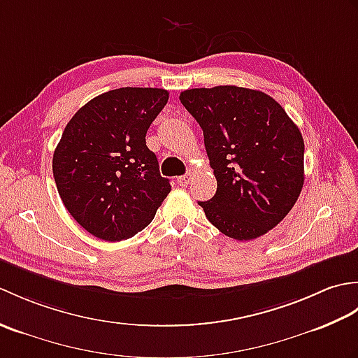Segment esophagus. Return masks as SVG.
Listing matches in <instances>:
<instances>
[{"instance_id":"34e87169","label":"esophagus","mask_w":358,"mask_h":358,"mask_svg":"<svg viewBox=\"0 0 358 358\" xmlns=\"http://www.w3.org/2000/svg\"><path fill=\"white\" fill-rule=\"evenodd\" d=\"M191 173H186V175H181V177H178L177 178V183L180 185V186H183V187H186L189 183H191Z\"/></svg>"}]
</instances>
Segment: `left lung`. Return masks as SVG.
<instances>
[{
    "label": "left lung",
    "mask_w": 358,
    "mask_h": 358,
    "mask_svg": "<svg viewBox=\"0 0 358 358\" xmlns=\"http://www.w3.org/2000/svg\"><path fill=\"white\" fill-rule=\"evenodd\" d=\"M180 101L203 129L217 192L199 201L235 240L262 237L292 209L305 181V143L285 109L260 90L187 89Z\"/></svg>",
    "instance_id": "left-lung-1"
}]
</instances>
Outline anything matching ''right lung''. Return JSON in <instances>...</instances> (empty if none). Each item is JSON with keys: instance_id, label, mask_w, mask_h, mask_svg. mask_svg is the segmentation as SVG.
<instances>
[{"instance_id": "1", "label": "right lung", "mask_w": 358, "mask_h": 358, "mask_svg": "<svg viewBox=\"0 0 358 358\" xmlns=\"http://www.w3.org/2000/svg\"><path fill=\"white\" fill-rule=\"evenodd\" d=\"M169 92L120 87L75 113L53 152L58 194L77 223L106 241L143 231L171 192L146 134Z\"/></svg>"}]
</instances>
